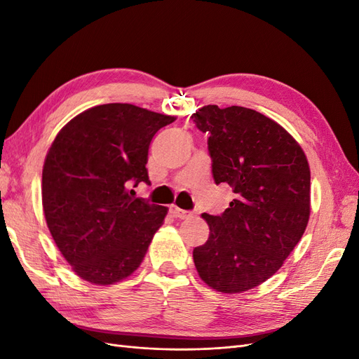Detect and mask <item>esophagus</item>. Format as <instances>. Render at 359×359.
I'll return each mask as SVG.
<instances>
[{
	"mask_svg": "<svg viewBox=\"0 0 359 359\" xmlns=\"http://www.w3.org/2000/svg\"><path fill=\"white\" fill-rule=\"evenodd\" d=\"M170 214L175 217V219H189V217L191 215L190 211H184L181 208H178V206H170Z\"/></svg>",
	"mask_w": 359,
	"mask_h": 359,
	"instance_id": "34e87169",
	"label": "esophagus"
}]
</instances>
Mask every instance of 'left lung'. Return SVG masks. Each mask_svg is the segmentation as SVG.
Wrapping results in <instances>:
<instances>
[{"label": "left lung", "mask_w": 359, "mask_h": 359, "mask_svg": "<svg viewBox=\"0 0 359 359\" xmlns=\"http://www.w3.org/2000/svg\"><path fill=\"white\" fill-rule=\"evenodd\" d=\"M208 133L215 184L235 199L222 215L203 212L205 244L194 266L211 289L241 293L264 283L299 243L310 217V168L299 144L274 119L243 106H203L191 115Z\"/></svg>", "instance_id": "8db88e82"}]
</instances>
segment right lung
<instances>
[{
    "label": "right lung",
    "instance_id": "add662e5",
    "mask_svg": "<svg viewBox=\"0 0 359 359\" xmlns=\"http://www.w3.org/2000/svg\"><path fill=\"white\" fill-rule=\"evenodd\" d=\"M175 119L128 103L100 104L53 139L41 173L43 212L81 278L114 285L142 264L168 208L135 198L132 187L149 184L151 140Z\"/></svg>",
    "mask_w": 359,
    "mask_h": 359
}]
</instances>
